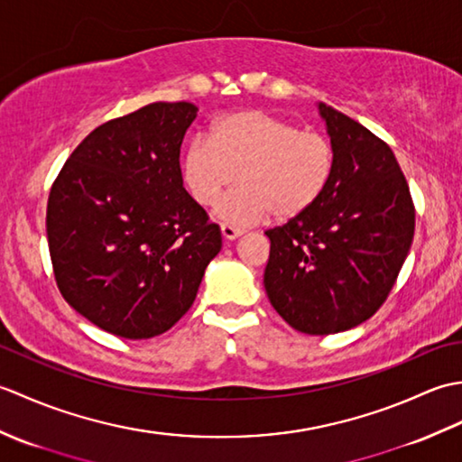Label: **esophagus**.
Masks as SVG:
<instances>
[{
  "label": "esophagus",
  "instance_id": "esophagus-1",
  "mask_svg": "<svg viewBox=\"0 0 462 462\" xmlns=\"http://www.w3.org/2000/svg\"><path fill=\"white\" fill-rule=\"evenodd\" d=\"M220 230H222V236L226 240H236V238H240L242 234H244L240 228H234V226H230V224H222Z\"/></svg>",
  "mask_w": 462,
  "mask_h": 462
}]
</instances>
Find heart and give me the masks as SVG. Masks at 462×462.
<instances>
[{"mask_svg":"<svg viewBox=\"0 0 462 462\" xmlns=\"http://www.w3.org/2000/svg\"><path fill=\"white\" fill-rule=\"evenodd\" d=\"M336 146L329 136L280 119L266 111L246 109L222 116L212 139L196 136L182 156V176L192 199L218 206L222 220L248 226L266 220L290 222L316 206L336 172Z\"/></svg>","mask_w":462,"mask_h":462,"instance_id":"b5f03b06","label":"heart"}]
</instances>
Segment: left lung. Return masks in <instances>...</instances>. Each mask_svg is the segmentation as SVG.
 <instances>
[{
    "label": "left lung",
    "mask_w": 462,
    "mask_h": 462,
    "mask_svg": "<svg viewBox=\"0 0 462 462\" xmlns=\"http://www.w3.org/2000/svg\"><path fill=\"white\" fill-rule=\"evenodd\" d=\"M336 172L300 218L266 230L263 288L293 329L329 336L369 319L393 290L415 234V204L385 141L319 105Z\"/></svg>",
    "instance_id": "1"
}]
</instances>
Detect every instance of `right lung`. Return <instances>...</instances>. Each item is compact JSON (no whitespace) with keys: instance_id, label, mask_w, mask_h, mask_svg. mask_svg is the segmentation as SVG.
Here are the masks:
<instances>
[{"instance_id":"1","label":"right lung","mask_w":462,"mask_h":462,"mask_svg":"<svg viewBox=\"0 0 462 462\" xmlns=\"http://www.w3.org/2000/svg\"><path fill=\"white\" fill-rule=\"evenodd\" d=\"M192 103H151L87 134L47 200L57 288L125 339L171 329L194 303L220 226L184 190L180 144Z\"/></svg>"}]
</instances>
